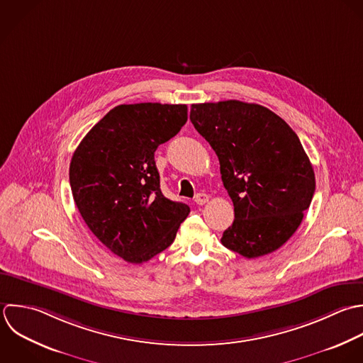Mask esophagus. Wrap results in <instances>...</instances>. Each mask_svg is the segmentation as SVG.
<instances>
[{"mask_svg": "<svg viewBox=\"0 0 363 363\" xmlns=\"http://www.w3.org/2000/svg\"><path fill=\"white\" fill-rule=\"evenodd\" d=\"M208 201H209V196H208L206 194H203V192H201V194H198V195L195 196V202H196L198 205H205Z\"/></svg>", "mask_w": 363, "mask_h": 363, "instance_id": "34e87169", "label": "esophagus"}]
</instances>
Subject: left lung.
I'll return each instance as SVG.
<instances>
[{
  "label": "left lung",
  "mask_w": 363,
  "mask_h": 363,
  "mask_svg": "<svg viewBox=\"0 0 363 363\" xmlns=\"http://www.w3.org/2000/svg\"><path fill=\"white\" fill-rule=\"evenodd\" d=\"M189 118L211 144L235 220L222 245L246 259L280 249L298 229L315 192V175L293 128L255 103L191 106Z\"/></svg>",
  "instance_id": "8db88e82"
}]
</instances>
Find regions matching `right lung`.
<instances>
[{"instance_id":"right-lung-1","label":"right lung","mask_w":363,"mask_h":363,"mask_svg":"<svg viewBox=\"0 0 363 363\" xmlns=\"http://www.w3.org/2000/svg\"><path fill=\"white\" fill-rule=\"evenodd\" d=\"M188 120L186 104L111 108L73 152L69 181L91 233L116 256L144 263L175 239L189 206L165 198L154 152Z\"/></svg>"}]
</instances>
